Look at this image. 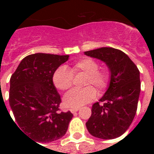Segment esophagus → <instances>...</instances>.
<instances>
[{"instance_id":"1","label":"esophagus","mask_w":154,"mask_h":154,"mask_svg":"<svg viewBox=\"0 0 154 154\" xmlns=\"http://www.w3.org/2000/svg\"><path fill=\"white\" fill-rule=\"evenodd\" d=\"M78 110H79V109H70V112H72V113H74V112H77Z\"/></svg>"}]
</instances>
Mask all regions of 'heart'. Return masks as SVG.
Here are the masks:
<instances>
[{
    "instance_id": "1",
    "label": "heart",
    "mask_w": 154,
    "mask_h": 154,
    "mask_svg": "<svg viewBox=\"0 0 154 154\" xmlns=\"http://www.w3.org/2000/svg\"><path fill=\"white\" fill-rule=\"evenodd\" d=\"M99 64L96 60L90 57H83L72 65L69 69L60 66L56 70L53 81L58 89L65 91L72 87L73 75L80 72L86 74L85 85H94L98 92L104 91L109 85V72L105 69H98ZM96 97V90L91 86L82 90H72L64 97V105L71 109H78L90 102Z\"/></svg>"
}]
</instances>
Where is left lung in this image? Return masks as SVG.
Returning a JSON list of instances; mask_svg holds the SVG:
<instances>
[{"instance_id":"obj_1","label":"left lung","mask_w":154,"mask_h":154,"mask_svg":"<svg viewBox=\"0 0 154 154\" xmlns=\"http://www.w3.org/2000/svg\"><path fill=\"white\" fill-rule=\"evenodd\" d=\"M85 54L102 60L110 72L109 87L100 99L104 104L93 105L87 129L97 138H117L128 129L136 114L141 91L140 72L131 59L119 49L102 47Z\"/></svg>"}]
</instances>
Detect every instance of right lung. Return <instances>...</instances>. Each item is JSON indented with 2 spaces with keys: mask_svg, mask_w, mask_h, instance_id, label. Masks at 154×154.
Segmentation results:
<instances>
[{
  "mask_svg": "<svg viewBox=\"0 0 154 154\" xmlns=\"http://www.w3.org/2000/svg\"><path fill=\"white\" fill-rule=\"evenodd\" d=\"M69 57L31 54L20 61L10 78L8 100L17 127L37 142L62 137L72 119L70 111L60 112L61 100L53 82L54 72Z\"/></svg>",
  "mask_w": 154,
  "mask_h": 154,
  "instance_id": "obj_1",
  "label": "right lung"
}]
</instances>
